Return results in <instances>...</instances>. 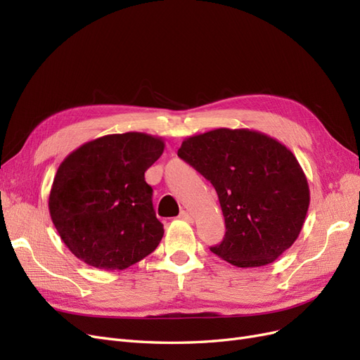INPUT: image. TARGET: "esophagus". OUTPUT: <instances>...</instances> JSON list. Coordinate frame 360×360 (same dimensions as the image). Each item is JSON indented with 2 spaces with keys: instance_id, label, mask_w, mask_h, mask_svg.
<instances>
[{
  "instance_id": "34e87169",
  "label": "esophagus",
  "mask_w": 360,
  "mask_h": 360,
  "mask_svg": "<svg viewBox=\"0 0 360 360\" xmlns=\"http://www.w3.org/2000/svg\"><path fill=\"white\" fill-rule=\"evenodd\" d=\"M180 219H183V221H192V217H191V214L186 210H181L180 212Z\"/></svg>"
}]
</instances>
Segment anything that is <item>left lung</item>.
<instances>
[{
	"label": "left lung",
	"mask_w": 360,
	"mask_h": 360,
	"mask_svg": "<svg viewBox=\"0 0 360 360\" xmlns=\"http://www.w3.org/2000/svg\"><path fill=\"white\" fill-rule=\"evenodd\" d=\"M216 189L225 217L213 254L237 267L267 266L296 242L309 207L308 180L279 141L249 129H214L179 148Z\"/></svg>",
	"instance_id": "obj_1"
}]
</instances>
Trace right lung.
Here are the masks:
<instances>
[{"label":"right lung","mask_w":360,"mask_h":360,"mask_svg":"<svg viewBox=\"0 0 360 360\" xmlns=\"http://www.w3.org/2000/svg\"><path fill=\"white\" fill-rule=\"evenodd\" d=\"M162 138L105 135L61 162L49 193V213L70 252L96 269L123 270L153 252L163 225L144 174L162 156Z\"/></svg>","instance_id":"add662e5"}]
</instances>
